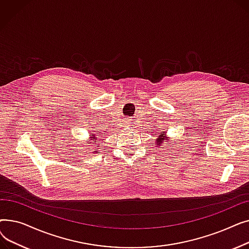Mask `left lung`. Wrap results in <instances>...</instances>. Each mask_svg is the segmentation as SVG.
Masks as SVG:
<instances>
[{"label": "left lung", "mask_w": 249, "mask_h": 249, "mask_svg": "<svg viewBox=\"0 0 249 249\" xmlns=\"http://www.w3.org/2000/svg\"><path fill=\"white\" fill-rule=\"evenodd\" d=\"M156 139H155V146H162V145H164L163 143L165 142V143H171V138H169L167 135H166V132H164V131H162V132H160V134H156ZM175 142V141H174ZM167 147V145H165V147H163V148H166Z\"/></svg>", "instance_id": "obj_1"}]
</instances>
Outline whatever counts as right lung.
Here are the masks:
<instances>
[{"label": "right lung", "mask_w": 249, "mask_h": 249, "mask_svg": "<svg viewBox=\"0 0 249 249\" xmlns=\"http://www.w3.org/2000/svg\"><path fill=\"white\" fill-rule=\"evenodd\" d=\"M89 139H88V141H87L86 144H89V143H91V144H93L94 146L99 147V145H98V144L100 143V140H101V139H100V137H101V136H100V135H97L98 133H89ZM96 140H98V142H95ZM90 146H91V145H90ZM97 150H98V149H96L94 152H97ZM94 152H93V153H94Z\"/></svg>", "instance_id": "right-lung-1"}]
</instances>
